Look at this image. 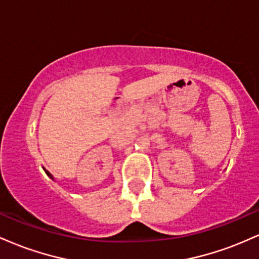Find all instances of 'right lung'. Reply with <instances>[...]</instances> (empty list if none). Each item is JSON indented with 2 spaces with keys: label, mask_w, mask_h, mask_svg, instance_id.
Here are the masks:
<instances>
[{
  "label": "right lung",
  "mask_w": 259,
  "mask_h": 259,
  "mask_svg": "<svg viewBox=\"0 0 259 259\" xmlns=\"http://www.w3.org/2000/svg\"><path fill=\"white\" fill-rule=\"evenodd\" d=\"M44 170H45V173H46V174H47V177H50V178H51V179H52V180H55V179H53V175H52L51 173H50V171H49V170H46V169H45V168H44Z\"/></svg>",
  "instance_id": "add662e5"
}]
</instances>
